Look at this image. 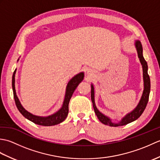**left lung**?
<instances>
[{
	"instance_id": "left-lung-1",
	"label": "left lung",
	"mask_w": 160,
	"mask_h": 160,
	"mask_svg": "<svg viewBox=\"0 0 160 160\" xmlns=\"http://www.w3.org/2000/svg\"><path fill=\"white\" fill-rule=\"evenodd\" d=\"M135 48L137 49L138 56L139 59H140V62L142 66V69H143V80H144V91L142 96L141 97V99L139 102L138 106L135 107L133 110H132L130 113L127 114L122 119L121 121H120L118 123H113L112 122L111 119L106 116V115L102 113L98 109L96 104H95V98H94V87L93 84H91V101L93 103V107L94 108V111L97 115L98 118L102 123L105 125H108L110 127H120V126H124L127 124L128 123L136 120L138 118L140 117V115L143 113L144 109L147 107L148 101V97L149 93H150L151 90V81L150 78L148 74V65L147 62L144 58L143 56V49H142V45L140 40H136L135 43Z\"/></svg>"
}]
</instances>
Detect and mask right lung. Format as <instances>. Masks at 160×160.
I'll list each match as a JSON object with an SVG mask.
<instances>
[{"label": "right lung", "mask_w": 160, "mask_h": 160, "mask_svg": "<svg viewBox=\"0 0 160 160\" xmlns=\"http://www.w3.org/2000/svg\"><path fill=\"white\" fill-rule=\"evenodd\" d=\"M15 73L16 70L14 71V72H13L12 76V89L15 103L18 111H20V113L25 118L28 119L29 120L32 121L33 123L41 126H46V127L58 124L65 120L66 118L67 117L68 113H69V103L71 98L72 96L74 91L76 90L77 87L78 86V84L82 82V80L84 79V72H81L76 75L74 77L71 78L69 80V82L67 84V86L66 88L65 96H64V99L62 107H61L55 113L47 117H42L37 116V115H34L32 114L31 113H29V112L25 110L22 106V104H20V102L19 101V99L16 96L15 89Z\"/></svg>", "instance_id": "1"}]
</instances>
